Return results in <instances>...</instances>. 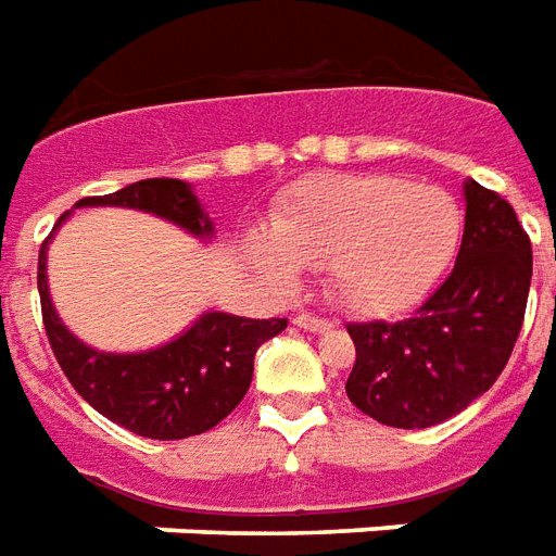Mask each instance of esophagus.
Instances as JSON below:
<instances>
[{
	"mask_svg": "<svg viewBox=\"0 0 556 556\" xmlns=\"http://www.w3.org/2000/svg\"><path fill=\"white\" fill-rule=\"evenodd\" d=\"M294 324H298L300 330H309V332L330 330V320L318 318V315H312V312H303V315H298V318H294Z\"/></svg>",
	"mask_w": 556,
	"mask_h": 556,
	"instance_id": "obj_1",
	"label": "esophagus"
}]
</instances>
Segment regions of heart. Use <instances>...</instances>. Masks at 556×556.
<instances>
[{"label": "heart", "mask_w": 556, "mask_h": 556, "mask_svg": "<svg viewBox=\"0 0 556 556\" xmlns=\"http://www.w3.org/2000/svg\"><path fill=\"white\" fill-rule=\"evenodd\" d=\"M250 253L270 277L324 267L336 298L362 315H389L421 300L451 265L463 208L435 185L401 176H309L279 200Z\"/></svg>", "instance_id": "b5f03b06"}]
</instances>
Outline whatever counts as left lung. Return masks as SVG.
<instances>
[{
    "mask_svg": "<svg viewBox=\"0 0 556 556\" xmlns=\"http://www.w3.org/2000/svg\"><path fill=\"white\" fill-rule=\"evenodd\" d=\"M454 270L404 320L348 324L356 362L344 382L356 409L401 430L463 413L501 377L525 320L533 250L513 205L475 179Z\"/></svg>",
    "mask_w": 556,
    "mask_h": 556,
    "instance_id": "1",
    "label": "left lung"
}]
</instances>
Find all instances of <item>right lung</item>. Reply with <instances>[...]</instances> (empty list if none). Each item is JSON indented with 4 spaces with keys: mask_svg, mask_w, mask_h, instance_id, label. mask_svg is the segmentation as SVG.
Returning <instances> with one entry per match:
<instances>
[{
    "mask_svg": "<svg viewBox=\"0 0 556 556\" xmlns=\"http://www.w3.org/2000/svg\"><path fill=\"white\" fill-rule=\"evenodd\" d=\"M76 205L141 208L197 238H212L215 226L203 215L191 185L182 179H141L105 197H85ZM67 215L59 217V224ZM55 224V229H59ZM52 229V232H55ZM52 238V236H49ZM37 256V291L43 327L73 389L114 425L147 439H188L220 425L244 401L253 380V356L286 330V318L253 320L205 312L191 330L147 353H102L88 348L61 324L47 289V244Z\"/></svg>",
    "mask_w": 556,
    "mask_h": 556,
    "instance_id": "obj_1",
    "label": "right lung"
}]
</instances>
